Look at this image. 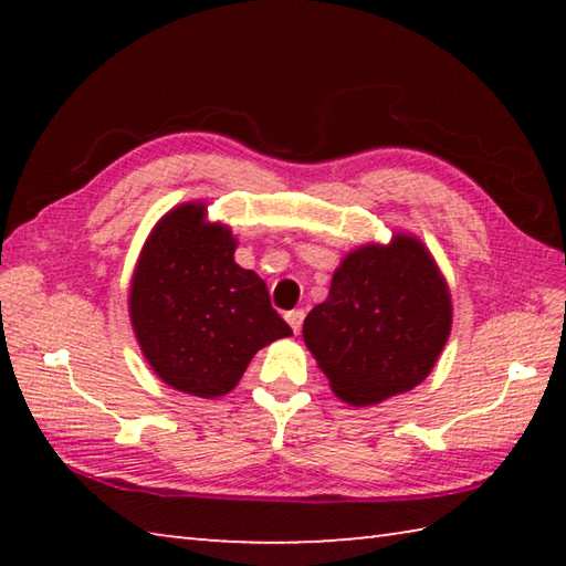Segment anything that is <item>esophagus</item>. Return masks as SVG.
<instances>
[{"label":"esophagus","mask_w":566,"mask_h":566,"mask_svg":"<svg viewBox=\"0 0 566 566\" xmlns=\"http://www.w3.org/2000/svg\"><path fill=\"white\" fill-rule=\"evenodd\" d=\"M286 322H290V327L294 329V334H300V329H302V322H304V310H292V312H286Z\"/></svg>","instance_id":"1"}]
</instances>
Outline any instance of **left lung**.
I'll use <instances>...</instances> for the list:
<instances>
[{
	"instance_id": "8db88e82",
	"label": "left lung",
	"mask_w": 566,
	"mask_h": 566,
	"mask_svg": "<svg viewBox=\"0 0 566 566\" xmlns=\"http://www.w3.org/2000/svg\"><path fill=\"white\" fill-rule=\"evenodd\" d=\"M449 329L452 300L434 260L415 237L397 234L342 262L302 334L334 395L369 407L427 379Z\"/></svg>"
}]
</instances>
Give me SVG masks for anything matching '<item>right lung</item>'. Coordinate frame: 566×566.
<instances>
[{
	"mask_svg": "<svg viewBox=\"0 0 566 566\" xmlns=\"http://www.w3.org/2000/svg\"><path fill=\"white\" fill-rule=\"evenodd\" d=\"M234 247L227 227L205 222L202 205H181L151 229L132 276L139 347L157 377L187 395H227L256 352L292 334Z\"/></svg>",
	"mask_w": 566,
	"mask_h": 566,
	"instance_id": "add662e5",
	"label": "right lung"
}]
</instances>
